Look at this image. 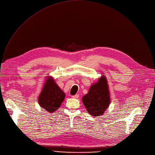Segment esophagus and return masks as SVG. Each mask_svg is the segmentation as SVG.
Returning a JSON list of instances; mask_svg holds the SVG:
<instances>
[{
    "label": "esophagus",
    "instance_id": "1",
    "mask_svg": "<svg viewBox=\"0 0 155 155\" xmlns=\"http://www.w3.org/2000/svg\"><path fill=\"white\" fill-rule=\"evenodd\" d=\"M71 97L74 98H78L79 97V95H78V94H76V95H75L71 96Z\"/></svg>",
    "mask_w": 155,
    "mask_h": 155
}]
</instances>
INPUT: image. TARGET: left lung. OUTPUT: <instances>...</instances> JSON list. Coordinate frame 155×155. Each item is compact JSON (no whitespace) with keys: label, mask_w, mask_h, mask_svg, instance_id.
<instances>
[{"label":"left lung","mask_w":155,"mask_h":155,"mask_svg":"<svg viewBox=\"0 0 155 155\" xmlns=\"http://www.w3.org/2000/svg\"><path fill=\"white\" fill-rule=\"evenodd\" d=\"M82 101L91 115H104L110 103L108 85L105 76H101L97 83L91 86L88 94L82 98Z\"/></svg>","instance_id":"1"}]
</instances>
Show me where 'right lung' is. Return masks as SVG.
Segmentation results:
<instances>
[{
	"label": "right lung",
	"instance_id": "right-lung-1",
	"mask_svg": "<svg viewBox=\"0 0 155 155\" xmlns=\"http://www.w3.org/2000/svg\"><path fill=\"white\" fill-rule=\"evenodd\" d=\"M65 97V93L51 77L46 80L38 97L39 105L48 112L54 113L61 105Z\"/></svg>",
	"mask_w": 155,
	"mask_h": 155
}]
</instances>
